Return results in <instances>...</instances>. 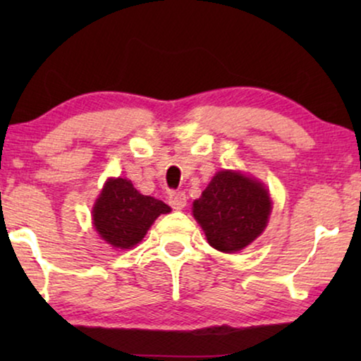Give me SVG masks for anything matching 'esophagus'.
Instances as JSON below:
<instances>
[{
  "instance_id": "esophagus-1",
  "label": "esophagus",
  "mask_w": 361,
  "mask_h": 361,
  "mask_svg": "<svg viewBox=\"0 0 361 361\" xmlns=\"http://www.w3.org/2000/svg\"><path fill=\"white\" fill-rule=\"evenodd\" d=\"M169 205L174 210H182L187 205V197L184 192H174L169 195Z\"/></svg>"
}]
</instances>
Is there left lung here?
Listing matches in <instances>:
<instances>
[{"mask_svg": "<svg viewBox=\"0 0 361 361\" xmlns=\"http://www.w3.org/2000/svg\"><path fill=\"white\" fill-rule=\"evenodd\" d=\"M271 204L269 192L259 180L236 171H220L194 202L192 214L210 246L236 253L263 233Z\"/></svg>", "mask_w": 361, "mask_h": 361, "instance_id": "obj_1", "label": "left lung"}]
</instances>
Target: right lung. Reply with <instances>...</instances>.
Here are the masks:
<instances>
[{"label":"right lung","instance_id":"1","mask_svg":"<svg viewBox=\"0 0 361 361\" xmlns=\"http://www.w3.org/2000/svg\"><path fill=\"white\" fill-rule=\"evenodd\" d=\"M171 207L154 197L142 195L131 180L108 179L93 205L92 216L97 233L115 248L130 250L145 238L149 226Z\"/></svg>","mask_w":361,"mask_h":361}]
</instances>
